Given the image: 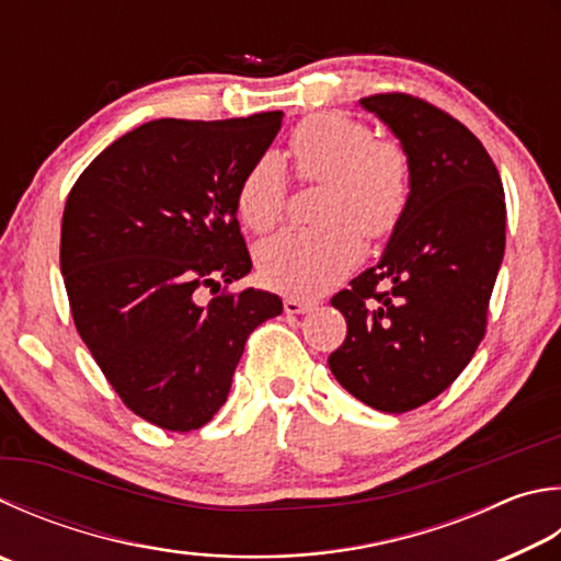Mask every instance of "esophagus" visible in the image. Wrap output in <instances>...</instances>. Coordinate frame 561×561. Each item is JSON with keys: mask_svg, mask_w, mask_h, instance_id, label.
Instances as JSON below:
<instances>
[{"mask_svg": "<svg viewBox=\"0 0 561 561\" xmlns=\"http://www.w3.org/2000/svg\"><path fill=\"white\" fill-rule=\"evenodd\" d=\"M311 309H313L311 301H304V299H297V297H287V299H284V313H289V316H294V313H307V311H311Z\"/></svg>", "mask_w": 561, "mask_h": 561, "instance_id": "esophagus-1", "label": "esophagus"}]
</instances>
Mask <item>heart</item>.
I'll use <instances>...</instances> for the list:
<instances>
[{"mask_svg": "<svg viewBox=\"0 0 561 561\" xmlns=\"http://www.w3.org/2000/svg\"><path fill=\"white\" fill-rule=\"evenodd\" d=\"M287 157L299 181L323 183L321 228L289 230L257 248L260 277L291 297H316L363 257V238H385L410 203L412 161L392 137H373L368 122L316 112L289 135ZM287 208V176L277 154H262L242 174L236 210L252 232L272 230Z\"/></svg>", "mask_w": 561, "mask_h": 561, "instance_id": "heart-1", "label": "heart"}]
</instances>
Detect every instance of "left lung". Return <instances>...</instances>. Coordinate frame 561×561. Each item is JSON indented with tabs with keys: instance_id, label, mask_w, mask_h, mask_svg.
<instances>
[{
	"instance_id": "8db88e82",
	"label": "left lung",
	"mask_w": 561,
	"mask_h": 561,
	"mask_svg": "<svg viewBox=\"0 0 561 561\" xmlns=\"http://www.w3.org/2000/svg\"><path fill=\"white\" fill-rule=\"evenodd\" d=\"M412 161L410 203L375 267L335 294L348 333L329 355L373 410L410 412L471 363L505 252V193L491 154L449 112L407 93L363 98Z\"/></svg>"
}]
</instances>
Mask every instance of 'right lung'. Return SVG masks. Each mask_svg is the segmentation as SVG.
<instances>
[{
    "instance_id": "add662e5",
    "label": "right lung",
    "mask_w": 561,
    "mask_h": 561,
    "mask_svg": "<svg viewBox=\"0 0 561 561\" xmlns=\"http://www.w3.org/2000/svg\"><path fill=\"white\" fill-rule=\"evenodd\" d=\"M279 127V110L147 122L68 193L60 272L76 329L119 400L161 430L210 422L248 335L282 313L270 291L228 289L252 267L238 183Z\"/></svg>"
}]
</instances>
